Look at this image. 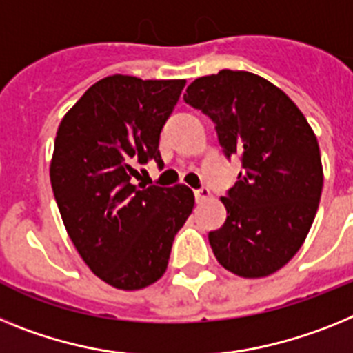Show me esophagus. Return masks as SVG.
<instances>
[{"label": "esophagus", "mask_w": 353, "mask_h": 353, "mask_svg": "<svg viewBox=\"0 0 353 353\" xmlns=\"http://www.w3.org/2000/svg\"><path fill=\"white\" fill-rule=\"evenodd\" d=\"M211 197V192H210V188H199V190H195V201L199 202V204H201V202H204V201H208V199Z\"/></svg>", "instance_id": "34e87169"}]
</instances>
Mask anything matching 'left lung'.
<instances>
[{
  "label": "left lung",
  "mask_w": 353,
  "mask_h": 353,
  "mask_svg": "<svg viewBox=\"0 0 353 353\" xmlns=\"http://www.w3.org/2000/svg\"><path fill=\"white\" fill-rule=\"evenodd\" d=\"M185 101L214 122L223 154L243 167L222 197L228 219L208 236L216 261L245 279L274 274L299 252L318 211L316 134L281 88L247 70L197 78Z\"/></svg>",
  "instance_id": "left-lung-1"
}]
</instances>
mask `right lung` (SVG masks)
<instances>
[{
  "label": "right lung",
  "instance_id": "obj_1",
  "mask_svg": "<svg viewBox=\"0 0 353 353\" xmlns=\"http://www.w3.org/2000/svg\"><path fill=\"white\" fill-rule=\"evenodd\" d=\"M185 83L108 76L58 125L49 177L63 225L88 268L117 290H142L165 274L194 210L188 186L133 185L139 165H163L159 133Z\"/></svg>",
  "mask_w": 353,
  "mask_h": 353
}]
</instances>
